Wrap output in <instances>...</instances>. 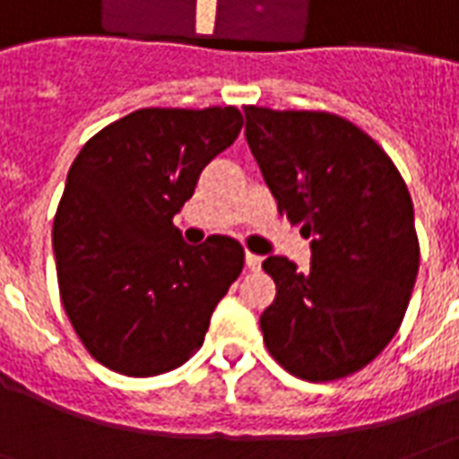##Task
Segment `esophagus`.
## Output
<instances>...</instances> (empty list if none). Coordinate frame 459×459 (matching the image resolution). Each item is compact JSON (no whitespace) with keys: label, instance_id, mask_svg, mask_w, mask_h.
<instances>
[{"label":"esophagus","instance_id":"esophagus-1","mask_svg":"<svg viewBox=\"0 0 459 459\" xmlns=\"http://www.w3.org/2000/svg\"><path fill=\"white\" fill-rule=\"evenodd\" d=\"M260 263H263L260 255H255V253H246V268L255 273V270H260Z\"/></svg>","mask_w":459,"mask_h":459}]
</instances>
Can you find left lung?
<instances>
[{
  "label": "left lung",
  "mask_w": 459,
  "mask_h": 459,
  "mask_svg": "<svg viewBox=\"0 0 459 459\" xmlns=\"http://www.w3.org/2000/svg\"><path fill=\"white\" fill-rule=\"evenodd\" d=\"M246 140L312 263L270 255L275 299L260 329L270 356L302 381H337L384 351L403 322L420 246L401 171L354 122L322 110L246 105Z\"/></svg>",
  "instance_id": "left-lung-1"
}]
</instances>
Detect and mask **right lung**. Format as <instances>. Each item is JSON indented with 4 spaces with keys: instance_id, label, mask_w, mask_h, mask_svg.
<instances>
[{
    "instance_id": "add662e5",
    "label": "right lung",
    "mask_w": 459,
    "mask_h": 459,
    "mask_svg": "<svg viewBox=\"0 0 459 459\" xmlns=\"http://www.w3.org/2000/svg\"><path fill=\"white\" fill-rule=\"evenodd\" d=\"M243 127L236 108H142L85 142L54 216L56 275L75 334L115 374H167L204 344L243 270L238 240L186 246L171 223Z\"/></svg>"
}]
</instances>
